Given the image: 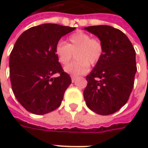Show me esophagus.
I'll return each instance as SVG.
<instances>
[{
  "label": "esophagus",
  "mask_w": 148,
  "mask_h": 148,
  "mask_svg": "<svg viewBox=\"0 0 148 148\" xmlns=\"http://www.w3.org/2000/svg\"><path fill=\"white\" fill-rule=\"evenodd\" d=\"M71 82H74L76 81V79L77 78V77H76V76H71Z\"/></svg>",
  "instance_id": "34e87169"
}]
</instances>
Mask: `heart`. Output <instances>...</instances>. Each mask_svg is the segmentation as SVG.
<instances>
[{"label":"heart","mask_w":148,"mask_h":148,"mask_svg":"<svg viewBox=\"0 0 148 148\" xmlns=\"http://www.w3.org/2000/svg\"><path fill=\"white\" fill-rule=\"evenodd\" d=\"M55 55L62 65H67L73 58L77 61L66 66L64 70L72 76L84 74L89 70V65L94 66L104 54V44L98 38L83 31L71 34L66 44L58 43L54 49Z\"/></svg>","instance_id":"1"}]
</instances>
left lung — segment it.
Returning a JSON list of instances; mask_svg holds the SVG:
<instances>
[{"mask_svg": "<svg viewBox=\"0 0 148 148\" xmlns=\"http://www.w3.org/2000/svg\"><path fill=\"white\" fill-rule=\"evenodd\" d=\"M104 44V54L86 76L83 95L89 109L100 115L115 113L127 103L137 71L135 50L121 30L109 25L88 26Z\"/></svg>", "mask_w": 148, "mask_h": 148, "instance_id": "left-lung-1", "label": "left lung"}]
</instances>
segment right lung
Wrapping results in <instances>:
<instances>
[{
    "label": "right lung",
    "mask_w": 148,
    "mask_h": 148,
    "mask_svg": "<svg viewBox=\"0 0 148 148\" xmlns=\"http://www.w3.org/2000/svg\"><path fill=\"white\" fill-rule=\"evenodd\" d=\"M76 28L57 24L34 26L21 34L10 55V77L15 98L26 110L45 114L61 105L71 83L54 49ZM54 74L60 75L53 77Z\"/></svg>",
    "instance_id": "add662e5"
}]
</instances>
